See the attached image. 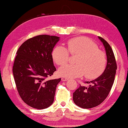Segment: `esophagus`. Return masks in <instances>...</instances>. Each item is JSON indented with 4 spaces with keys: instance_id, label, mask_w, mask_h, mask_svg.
<instances>
[{
    "instance_id": "34e87169",
    "label": "esophagus",
    "mask_w": 128,
    "mask_h": 128,
    "mask_svg": "<svg viewBox=\"0 0 128 128\" xmlns=\"http://www.w3.org/2000/svg\"><path fill=\"white\" fill-rule=\"evenodd\" d=\"M61 79H62V80L63 81H66L68 80V78H65V77H63V78H61Z\"/></svg>"
}]
</instances>
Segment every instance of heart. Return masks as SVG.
Wrapping results in <instances>:
<instances>
[{
	"label": "heart",
	"mask_w": 128,
	"mask_h": 128,
	"mask_svg": "<svg viewBox=\"0 0 128 128\" xmlns=\"http://www.w3.org/2000/svg\"><path fill=\"white\" fill-rule=\"evenodd\" d=\"M67 49L57 46L52 51L55 63L63 66L69 60V51L71 54H78L76 64H66L60 68L58 74L67 78H78L85 74V78H94L102 73L106 64L105 54L98 49V46L88 38L78 37L67 42Z\"/></svg>",
	"instance_id": "heart-1"
}]
</instances>
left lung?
<instances>
[{
	"label": "left lung",
	"mask_w": 128,
	"mask_h": 128,
	"mask_svg": "<svg viewBox=\"0 0 128 128\" xmlns=\"http://www.w3.org/2000/svg\"><path fill=\"white\" fill-rule=\"evenodd\" d=\"M105 47L107 57V64L103 73L98 78L91 81L88 86L80 85L73 93L74 102L84 109L97 106L105 100L109 95L114 84L117 66L114 52L109 43L102 38L98 37Z\"/></svg>",
	"instance_id": "obj_1"
}]
</instances>
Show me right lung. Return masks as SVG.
Wrapping results in <instances>:
<instances>
[{
	"mask_svg": "<svg viewBox=\"0 0 128 128\" xmlns=\"http://www.w3.org/2000/svg\"><path fill=\"white\" fill-rule=\"evenodd\" d=\"M59 40L57 36H36L24 42L16 52L13 67L16 88L23 102L35 109H46L52 104L61 80H47L56 71L52 51Z\"/></svg>",
	"mask_w": 128,
	"mask_h": 128,
	"instance_id": "add662e5",
	"label": "right lung"
}]
</instances>
